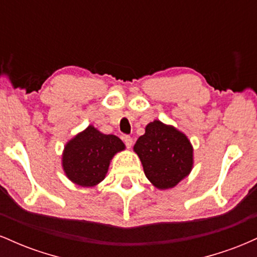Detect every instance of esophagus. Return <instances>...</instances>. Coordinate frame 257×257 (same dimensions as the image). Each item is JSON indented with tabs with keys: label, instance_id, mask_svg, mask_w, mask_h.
<instances>
[{
	"label": "esophagus",
	"instance_id": "obj_1",
	"mask_svg": "<svg viewBox=\"0 0 257 257\" xmlns=\"http://www.w3.org/2000/svg\"><path fill=\"white\" fill-rule=\"evenodd\" d=\"M123 140H124L126 147H132V145H133V139L129 137V135H124Z\"/></svg>",
	"mask_w": 257,
	"mask_h": 257
}]
</instances>
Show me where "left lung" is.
Instances as JSON below:
<instances>
[{"instance_id":"1","label":"left lung","mask_w":257,"mask_h":257,"mask_svg":"<svg viewBox=\"0 0 257 257\" xmlns=\"http://www.w3.org/2000/svg\"><path fill=\"white\" fill-rule=\"evenodd\" d=\"M134 151L146 178L158 188L174 187L192 169L193 150L186 135L159 120L150 123Z\"/></svg>"}]
</instances>
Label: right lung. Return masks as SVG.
<instances>
[{
  "instance_id": "obj_1",
  "label": "right lung",
  "mask_w": 257,
  "mask_h": 257,
  "mask_svg": "<svg viewBox=\"0 0 257 257\" xmlns=\"http://www.w3.org/2000/svg\"><path fill=\"white\" fill-rule=\"evenodd\" d=\"M124 150V144L116 135H106L89 125L73 138L63 156L67 178L79 186H94L102 181L114 153Z\"/></svg>"
}]
</instances>
